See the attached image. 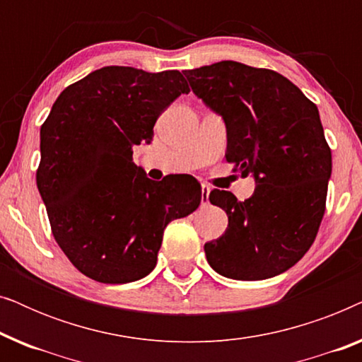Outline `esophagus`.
Here are the masks:
<instances>
[{
  "label": "esophagus",
  "mask_w": 362,
  "mask_h": 362,
  "mask_svg": "<svg viewBox=\"0 0 362 362\" xmlns=\"http://www.w3.org/2000/svg\"><path fill=\"white\" fill-rule=\"evenodd\" d=\"M209 192H211V187L207 185H202L201 186V204L202 206H207L209 204Z\"/></svg>",
  "instance_id": "esophagus-1"
}]
</instances>
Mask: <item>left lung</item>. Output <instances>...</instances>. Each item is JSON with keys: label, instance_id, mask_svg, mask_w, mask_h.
Segmentation results:
<instances>
[{"label": "left lung", "instance_id": "1", "mask_svg": "<svg viewBox=\"0 0 362 362\" xmlns=\"http://www.w3.org/2000/svg\"><path fill=\"white\" fill-rule=\"evenodd\" d=\"M192 92L224 118L226 160L255 191L239 201L211 191L209 201L229 217L217 240L204 245L217 274L265 280L303 257L326 209L331 150L318 108L281 74L234 61L186 71Z\"/></svg>", "mask_w": 362, "mask_h": 362}]
</instances>
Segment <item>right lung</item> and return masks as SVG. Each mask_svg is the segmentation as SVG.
I'll return each mask as SVG.
<instances>
[{
	"mask_svg": "<svg viewBox=\"0 0 362 362\" xmlns=\"http://www.w3.org/2000/svg\"><path fill=\"white\" fill-rule=\"evenodd\" d=\"M189 92L180 71L108 66L64 88L41 127L36 181L52 235L78 272L128 284L155 269L163 232L201 202L192 176L160 182L133 163L166 107Z\"/></svg>",
	"mask_w": 362,
	"mask_h": 362,
	"instance_id": "obj_1",
	"label": "right lung"
}]
</instances>
